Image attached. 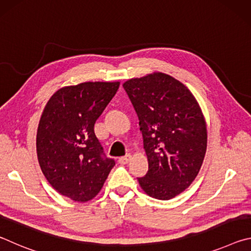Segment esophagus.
Instances as JSON below:
<instances>
[{
    "mask_svg": "<svg viewBox=\"0 0 251 251\" xmlns=\"http://www.w3.org/2000/svg\"><path fill=\"white\" fill-rule=\"evenodd\" d=\"M130 158H131V156L129 155V154H127V155H125V156H123V157H121L120 159H118V161H120V164H123V165H125V164H127L128 163V161L130 160Z\"/></svg>",
    "mask_w": 251,
    "mask_h": 251,
    "instance_id": "34e87169",
    "label": "esophagus"
}]
</instances>
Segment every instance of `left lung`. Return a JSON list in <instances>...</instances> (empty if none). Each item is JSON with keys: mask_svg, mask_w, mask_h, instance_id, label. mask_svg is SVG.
I'll use <instances>...</instances> for the list:
<instances>
[{"mask_svg": "<svg viewBox=\"0 0 251 251\" xmlns=\"http://www.w3.org/2000/svg\"><path fill=\"white\" fill-rule=\"evenodd\" d=\"M137 113L148 159L138 182L151 197L168 201L184 192L201 169L207 148L206 122L184 84L164 73L123 84Z\"/></svg>", "mask_w": 251, "mask_h": 251, "instance_id": "8db88e82", "label": "left lung"}]
</instances>
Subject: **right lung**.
<instances>
[{"mask_svg": "<svg viewBox=\"0 0 251 251\" xmlns=\"http://www.w3.org/2000/svg\"><path fill=\"white\" fill-rule=\"evenodd\" d=\"M118 87L120 82L63 87L42 113L36 134L41 169L53 188L72 201L94 198L115 166V160L106 157L94 125Z\"/></svg>", "mask_w": 251, "mask_h": 251, "instance_id": "right-lung-1", "label": "right lung"}]
</instances>
